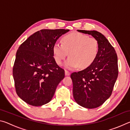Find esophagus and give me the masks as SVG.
Returning <instances> with one entry per match:
<instances>
[{
  "instance_id": "1",
  "label": "esophagus",
  "mask_w": 130,
  "mask_h": 130,
  "mask_svg": "<svg viewBox=\"0 0 130 130\" xmlns=\"http://www.w3.org/2000/svg\"><path fill=\"white\" fill-rule=\"evenodd\" d=\"M65 73L66 76H69L70 74V72L69 71H68V70H65Z\"/></svg>"
}]
</instances>
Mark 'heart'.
Wrapping results in <instances>:
<instances>
[{
	"label": "heart",
	"instance_id": "b5f03b06",
	"mask_svg": "<svg viewBox=\"0 0 130 130\" xmlns=\"http://www.w3.org/2000/svg\"><path fill=\"white\" fill-rule=\"evenodd\" d=\"M53 52L58 65H62L69 53L70 57L65 63L66 68L72 69L79 67L84 69L89 67L96 60L99 52V43L94 37L73 32L63 37L62 43H55Z\"/></svg>",
	"mask_w": 130,
	"mask_h": 130
}]
</instances>
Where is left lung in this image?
Masks as SVG:
<instances>
[{
    "mask_svg": "<svg viewBox=\"0 0 130 130\" xmlns=\"http://www.w3.org/2000/svg\"><path fill=\"white\" fill-rule=\"evenodd\" d=\"M77 31L98 39L99 52L89 67L71 74L73 97L81 106L95 108L111 95L118 76V56L115 49L102 33L94 30Z\"/></svg>",
    "mask_w": 130,
    "mask_h": 130,
    "instance_id": "left-lung-1",
    "label": "left lung"
}]
</instances>
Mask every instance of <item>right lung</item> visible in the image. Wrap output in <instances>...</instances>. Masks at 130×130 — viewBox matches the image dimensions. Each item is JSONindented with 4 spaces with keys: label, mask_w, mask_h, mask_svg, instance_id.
Segmentation results:
<instances>
[{
    "label": "right lung",
    "mask_w": 130,
    "mask_h": 130,
    "mask_svg": "<svg viewBox=\"0 0 130 130\" xmlns=\"http://www.w3.org/2000/svg\"><path fill=\"white\" fill-rule=\"evenodd\" d=\"M42 29L30 36L18 49L12 74L19 98L32 106L49 103L65 71L57 64L53 47L57 39L69 31Z\"/></svg>",
    "instance_id": "right-lung-1"
}]
</instances>
